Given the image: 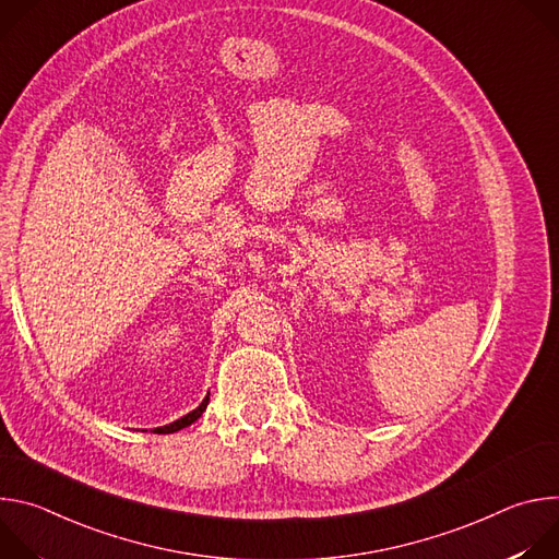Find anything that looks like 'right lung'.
<instances>
[{"mask_svg": "<svg viewBox=\"0 0 559 559\" xmlns=\"http://www.w3.org/2000/svg\"><path fill=\"white\" fill-rule=\"evenodd\" d=\"M207 403H210V393L205 395V401H203L194 412H190L188 416H183V418H179V420H175V423H170V425H166V427H156V429H154V433H175V431H179V429L190 427L194 420H199V418H201V414L205 412Z\"/></svg>", "mask_w": 559, "mask_h": 559, "instance_id": "right-lung-1", "label": "right lung"}]
</instances>
